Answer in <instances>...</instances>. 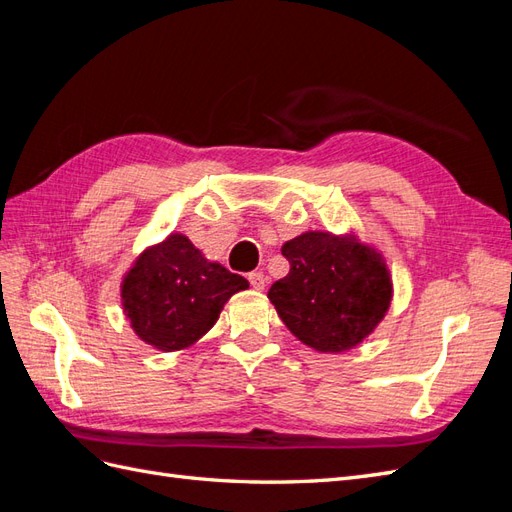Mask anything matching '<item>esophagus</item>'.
Wrapping results in <instances>:
<instances>
[{"instance_id":"1","label":"esophagus","mask_w":512,"mask_h":512,"mask_svg":"<svg viewBox=\"0 0 512 512\" xmlns=\"http://www.w3.org/2000/svg\"><path fill=\"white\" fill-rule=\"evenodd\" d=\"M247 280H250V284H252V288H254V290H265L267 277L262 275L260 271H252L250 275H247Z\"/></svg>"}]
</instances>
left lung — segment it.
I'll return each mask as SVG.
<instances>
[{
	"instance_id": "1",
	"label": "left lung",
	"mask_w": 512,
	"mask_h": 512,
	"mask_svg": "<svg viewBox=\"0 0 512 512\" xmlns=\"http://www.w3.org/2000/svg\"><path fill=\"white\" fill-rule=\"evenodd\" d=\"M290 271L269 301L290 333L318 352L359 346L391 307L393 280L376 247L354 235L307 230L282 245Z\"/></svg>"
}]
</instances>
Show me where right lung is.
I'll return each instance as SVG.
<instances>
[{
	"label": "right lung",
	"mask_w": 512,
	"mask_h": 512,
	"mask_svg": "<svg viewBox=\"0 0 512 512\" xmlns=\"http://www.w3.org/2000/svg\"><path fill=\"white\" fill-rule=\"evenodd\" d=\"M247 288L245 277L207 260L181 232H170L123 275L121 305L145 344L177 352L194 346L218 322L232 294Z\"/></svg>",
	"instance_id": "right-lung-1"
}]
</instances>
